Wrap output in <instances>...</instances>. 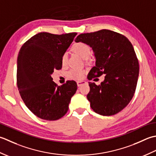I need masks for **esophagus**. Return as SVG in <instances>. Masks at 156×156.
<instances>
[{
    "mask_svg": "<svg viewBox=\"0 0 156 156\" xmlns=\"http://www.w3.org/2000/svg\"><path fill=\"white\" fill-rule=\"evenodd\" d=\"M85 81H77V86L78 87H79V86H81V85H83V84H85Z\"/></svg>",
    "mask_w": 156,
    "mask_h": 156,
    "instance_id": "obj_1",
    "label": "esophagus"
}]
</instances>
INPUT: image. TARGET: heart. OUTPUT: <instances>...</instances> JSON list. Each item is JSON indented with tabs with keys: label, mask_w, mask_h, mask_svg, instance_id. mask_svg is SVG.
<instances>
[{
	"label": "heart",
	"mask_w": 156,
	"mask_h": 156,
	"mask_svg": "<svg viewBox=\"0 0 156 156\" xmlns=\"http://www.w3.org/2000/svg\"><path fill=\"white\" fill-rule=\"evenodd\" d=\"M71 50L73 52L77 54L83 59L88 58L92 52L91 46L88 44L83 42L75 43L71 47ZM67 62L68 55L66 52H65L62 54L61 56V64L63 66H65L67 65ZM85 72V70L82 69H73L67 73V77L70 79L79 80L83 77Z\"/></svg>",
	"instance_id": "b5f03b06"
}]
</instances>
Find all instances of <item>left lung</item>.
I'll list each match as a JSON object with an SVG mask.
<instances>
[{"mask_svg": "<svg viewBox=\"0 0 156 156\" xmlns=\"http://www.w3.org/2000/svg\"><path fill=\"white\" fill-rule=\"evenodd\" d=\"M75 42L88 44L94 52L96 66L89 73V80L106 75L100 85L89 82L87 98L91 109L103 116L119 113L132 100L137 83L139 65L132 44L108 30L81 34Z\"/></svg>", "mask_w": 156, "mask_h": 156, "instance_id": "obj_1", "label": "left lung"}]
</instances>
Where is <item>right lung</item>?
I'll return each mask as SVG.
<instances>
[{"label":"right lung","mask_w":156,"mask_h":156,"mask_svg":"<svg viewBox=\"0 0 156 156\" xmlns=\"http://www.w3.org/2000/svg\"><path fill=\"white\" fill-rule=\"evenodd\" d=\"M77 34L41 32L21 48L17 57L18 90L25 106L38 118L56 120L67 112L77 83L66 81L58 86L51 75L54 70L62 68L61 56Z\"/></svg>","instance_id":"obj_1"}]
</instances>
